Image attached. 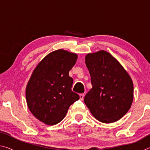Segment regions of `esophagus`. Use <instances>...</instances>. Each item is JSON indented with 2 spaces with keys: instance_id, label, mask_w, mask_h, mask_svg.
Listing matches in <instances>:
<instances>
[{
  "instance_id": "esophagus-1",
  "label": "esophagus",
  "mask_w": 150,
  "mask_h": 150,
  "mask_svg": "<svg viewBox=\"0 0 150 150\" xmlns=\"http://www.w3.org/2000/svg\"><path fill=\"white\" fill-rule=\"evenodd\" d=\"M84 94H80L79 95V97H80V100H83V98H84Z\"/></svg>"
}]
</instances>
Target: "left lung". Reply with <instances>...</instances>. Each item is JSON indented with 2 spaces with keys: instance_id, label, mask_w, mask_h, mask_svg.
Here are the masks:
<instances>
[{
  "instance_id": "8db88e82",
  "label": "left lung",
  "mask_w": 150,
  "mask_h": 150,
  "mask_svg": "<svg viewBox=\"0 0 150 150\" xmlns=\"http://www.w3.org/2000/svg\"><path fill=\"white\" fill-rule=\"evenodd\" d=\"M93 87L84 98L86 106L96 119L112 123L123 117L134 98L132 79L117 60L104 50L85 57Z\"/></svg>"
}]
</instances>
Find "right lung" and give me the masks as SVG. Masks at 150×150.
<instances>
[{"instance_id":"add662e5","label":"right lung","mask_w":150,"mask_h":150,"mask_svg":"<svg viewBox=\"0 0 150 150\" xmlns=\"http://www.w3.org/2000/svg\"><path fill=\"white\" fill-rule=\"evenodd\" d=\"M77 55L58 50L47 55L33 71L26 88L28 106L35 118L47 125L60 122L68 109L79 99L72 91L69 72Z\"/></svg>"}]
</instances>
